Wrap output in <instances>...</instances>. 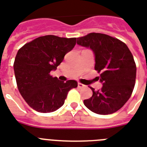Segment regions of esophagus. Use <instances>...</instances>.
I'll return each mask as SVG.
<instances>
[{
  "mask_svg": "<svg viewBox=\"0 0 147 147\" xmlns=\"http://www.w3.org/2000/svg\"><path fill=\"white\" fill-rule=\"evenodd\" d=\"M78 88H84V87H85V86H84L83 84L78 83Z\"/></svg>",
  "mask_w": 147,
  "mask_h": 147,
  "instance_id": "1",
  "label": "esophagus"
}]
</instances>
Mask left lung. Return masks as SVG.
Instances as JSON below:
<instances>
[{
    "label": "left lung",
    "mask_w": 147,
    "mask_h": 147,
    "mask_svg": "<svg viewBox=\"0 0 147 147\" xmlns=\"http://www.w3.org/2000/svg\"><path fill=\"white\" fill-rule=\"evenodd\" d=\"M78 45L90 49L95 56V69L102 87L92 91L84 105L95 113L108 115L118 111L130 98L136 82V67L126 44L101 33H90L78 38Z\"/></svg>",
    "instance_id": "8db88e82"
}]
</instances>
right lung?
I'll list each match as a JSON object with an SVG mask.
<instances>
[{"instance_id":"obj_1","label":"right lung","mask_w":147,"mask_h":147,"mask_svg":"<svg viewBox=\"0 0 147 147\" xmlns=\"http://www.w3.org/2000/svg\"><path fill=\"white\" fill-rule=\"evenodd\" d=\"M76 44V38L39 37L19 49L14 71L18 88L30 107L39 113H51L65 103L67 94L77 82H64L50 75Z\"/></svg>"}]
</instances>
